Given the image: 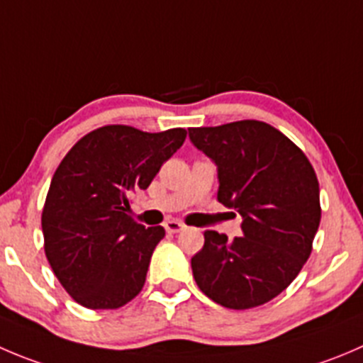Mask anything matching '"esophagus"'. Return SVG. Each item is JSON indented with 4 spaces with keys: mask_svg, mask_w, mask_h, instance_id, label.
I'll return each instance as SVG.
<instances>
[{
    "mask_svg": "<svg viewBox=\"0 0 363 363\" xmlns=\"http://www.w3.org/2000/svg\"><path fill=\"white\" fill-rule=\"evenodd\" d=\"M164 228H167V232H170V234H177V232L184 230V223H181V221L177 220H168L167 223H164Z\"/></svg>",
    "mask_w": 363,
    "mask_h": 363,
    "instance_id": "1",
    "label": "esophagus"
}]
</instances>
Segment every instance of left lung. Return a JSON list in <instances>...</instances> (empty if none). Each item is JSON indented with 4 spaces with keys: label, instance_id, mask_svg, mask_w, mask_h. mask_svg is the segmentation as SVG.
<instances>
[{
    "label": "left lung",
    "instance_id": "1",
    "mask_svg": "<svg viewBox=\"0 0 363 363\" xmlns=\"http://www.w3.org/2000/svg\"><path fill=\"white\" fill-rule=\"evenodd\" d=\"M189 140L218 170V202L241 214V235L203 232L191 259L207 298L234 311L259 307L289 287L307 262L321 221L311 161L273 125L239 121L191 128Z\"/></svg>",
    "mask_w": 363,
    "mask_h": 363
}]
</instances>
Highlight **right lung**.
<instances>
[{"instance_id": "right-lung-1", "label": "right lung", "mask_w": 363, "mask_h": 363, "mask_svg": "<svg viewBox=\"0 0 363 363\" xmlns=\"http://www.w3.org/2000/svg\"><path fill=\"white\" fill-rule=\"evenodd\" d=\"M184 140L181 128L104 125L83 136L56 168L42 211L44 250L79 305L118 308L142 291L164 228L136 223L129 196L149 188Z\"/></svg>"}]
</instances>
